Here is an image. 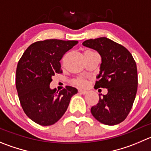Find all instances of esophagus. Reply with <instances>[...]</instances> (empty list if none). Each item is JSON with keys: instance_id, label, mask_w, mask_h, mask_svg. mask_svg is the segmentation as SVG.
Listing matches in <instances>:
<instances>
[{"instance_id": "esophagus-1", "label": "esophagus", "mask_w": 151, "mask_h": 151, "mask_svg": "<svg viewBox=\"0 0 151 151\" xmlns=\"http://www.w3.org/2000/svg\"><path fill=\"white\" fill-rule=\"evenodd\" d=\"M78 92L80 93V94H82V95H85V94H86L87 93V91H86V90H83V89H79Z\"/></svg>"}]
</instances>
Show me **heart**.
I'll return each instance as SVG.
<instances>
[{"label":"heart","mask_w":151,"mask_h":151,"mask_svg":"<svg viewBox=\"0 0 151 151\" xmlns=\"http://www.w3.org/2000/svg\"><path fill=\"white\" fill-rule=\"evenodd\" d=\"M95 53V52L91 51V50H87V51L85 52V56L86 55L91 54V53ZM72 83L74 84V85L77 86L83 87L86 85L87 81L86 79L83 78V77H78V78L74 79V80L72 81Z\"/></svg>","instance_id":"1"}]
</instances>
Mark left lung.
<instances>
[{"label":"left lung","mask_w":151,"mask_h":151,"mask_svg":"<svg viewBox=\"0 0 151 151\" xmlns=\"http://www.w3.org/2000/svg\"><path fill=\"white\" fill-rule=\"evenodd\" d=\"M86 47L97 50L101 56L100 73L95 88H107L91 108L92 115L106 125H115L125 120L130 112L138 88L137 67L129 50L106 37L88 39Z\"/></svg>","instance_id":"left-lung-1"}]
</instances>
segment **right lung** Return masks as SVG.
<instances>
[{"instance_id":"obj_1","label":"right lung","mask_w":151,"mask_h":151,"mask_svg":"<svg viewBox=\"0 0 151 151\" xmlns=\"http://www.w3.org/2000/svg\"><path fill=\"white\" fill-rule=\"evenodd\" d=\"M78 43L77 41L47 39L29 46L19 60L15 86L24 112L35 123L50 126L58 122L67 110L77 89L67 86L60 92L50 89L52 77L62 74L60 60Z\"/></svg>"}]
</instances>
